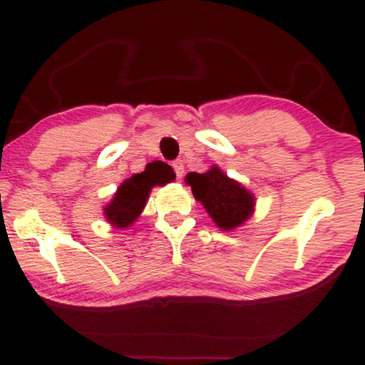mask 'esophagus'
Returning a JSON list of instances; mask_svg holds the SVG:
<instances>
[{
    "label": "esophagus",
    "instance_id": "1",
    "mask_svg": "<svg viewBox=\"0 0 365 365\" xmlns=\"http://www.w3.org/2000/svg\"><path fill=\"white\" fill-rule=\"evenodd\" d=\"M173 168H174V173H176V176L181 179L182 176H184V164H182V161H174L173 163Z\"/></svg>",
    "mask_w": 365,
    "mask_h": 365
}]
</instances>
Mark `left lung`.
<instances>
[{"instance_id": "8db88e82", "label": "left lung", "mask_w": 365, "mask_h": 365, "mask_svg": "<svg viewBox=\"0 0 365 365\" xmlns=\"http://www.w3.org/2000/svg\"><path fill=\"white\" fill-rule=\"evenodd\" d=\"M186 184L222 231H232L252 216L256 204L252 194L241 182L227 178L217 166L202 174L189 173Z\"/></svg>"}]
</instances>
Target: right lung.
<instances>
[{"label":"right lung","mask_w":365,"mask_h":365,"mask_svg":"<svg viewBox=\"0 0 365 365\" xmlns=\"http://www.w3.org/2000/svg\"><path fill=\"white\" fill-rule=\"evenodd\" d=\"M174 171L163 161L148 164L146 169L139 174L121 182L118 191L114 192L111 202L104 207V216L113 227H129L141 216L146 206L149 192L154 186H164L166 182L174 181Z\"/></svg>","instance_id":"right-lung-1"}]
</instances>
